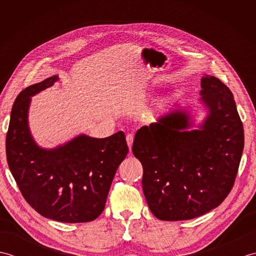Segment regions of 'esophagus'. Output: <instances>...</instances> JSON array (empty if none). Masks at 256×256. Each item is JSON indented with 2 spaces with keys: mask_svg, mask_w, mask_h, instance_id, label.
Returning <instances> with one entry per match:
<instances>
[{
  "mask_svg": "<svg viewBox=\"0 0 256 256\" xmlns=\"http://www.w3.org/2000/svg\"><path fill=\"white\" fill-rule=\"evenodd\" d=\"M133 140H134L133 134H128V135H126V142H128V148H130V150H132Z\"/></svg>",
  "mask_w": 256,
  "mask_h": 256,
  "instance_id": "esophagus-1",
  "label": "esophagus"
}]
</instances>
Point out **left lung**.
<instances>
[{
	"instance_id": "1",
	"label": "left lung",
	"mask_w": 256,
	"mask_h": 256,
	"mask_svg": "<svg viewBox=\"0 0 256 256\" xmlns=\"http://www.w3.org/2000/svg\"><path fill=\"white\" fill-rule=\"evenodd\" d=\"M208 116L197 130L177 108L135 134L133 154L143 165V192L160 220L197 218L218 206L234 184L244 148L236 101L214 76L201 78Z\"/></svg>"
}]
</instances>
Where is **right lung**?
Returning a JSON list of instances; mask_svg holds the SVG:
<instances>
[{"label":"right lung","mask_w":256,"mask_h":256,"mask_svg":"<svg viewBox=\"0 0 256 256\" xmlns=\"http://www.w3.org/2000/svg\"><path fill=\"white\" fill-rule=\"evenodd\" d=\"M57 80L52 76L16 98L6 134L8 164L23 197L38 214L66 224L89 222L104 210L128 148L122 131L106 138L81 134L55 148H40L28 128L30 98Z\"/></svg>","instance_id":"obj_1"}]
</instances>
